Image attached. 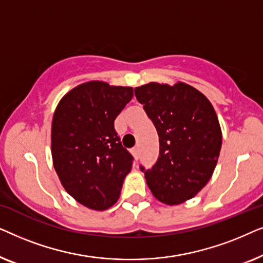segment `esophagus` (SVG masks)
Segmentation results:
<instances>
[{"instance_id":"obj_1","label":"esophagus","mask_w":263,"mask_h":263,"mask_svg":"<svg viewBox=\"0 0 263 263\" xmlns=\"http://www.w3.org/2000/svg\"><path fill=\"white\" fill-rule=\"evenodd\" d=\"M132 154H133V157H134V159H135V160H138V159H139L140 151H139L138 147H134V148L132 149Z\"/></svg>"}]
</instances>
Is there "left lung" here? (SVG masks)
<instances>
[{
	"label": "left lung",
	"mask_w": 263,
	"mask_h": 263,
	"mask_svg": "<svg viewBox=\"0 0 263 263\" xmlns=\"http://www.w3.org/2000/svg\"><path fill=\"white\" fill-rule=\"evenodd\" d=\"M159 135V158L145 172L147 185L161 203L185 202L207 184L221 148V128L207 97L185 82H149L135 88Z\"/></svg>",
	"instance_id": "8db88e82"
}]
</instances>
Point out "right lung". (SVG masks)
Wrapping results in <instances>:
<instances>
[{
    "label": "right lung",
    "mask_w": 263,
    "mask_h": 263,
    "mask_svg": "<svg viewBox=\"0 0 263 263\" xmlns=\"http://www.w3.org/2000/svg\"><path fill=\"white\" fill-rule=\"evenodd\" d=\"M133 96V87L88 81L66 93L53 112V167L66 192L91 210L116 203L132 170L114 122Z\"/></svg>",
    "instance_id": "obj_1"
}]
</instances>
